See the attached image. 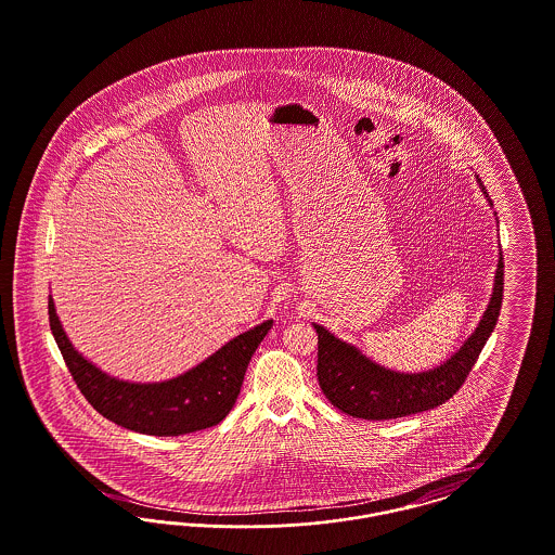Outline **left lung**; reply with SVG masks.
I'll use <instances>...</instances> for the list:
<instances>
[{
  "label": "left lung",
  "mask_w": 555,
  "mask_h": 555,
  "mask_svg": "<svg viewBox=\"0 0 555 555\" xmlns=\"http://www.w3.org/2000/svg\"><path fill=\"white\" fill-rule=\"evenodd\" d=\"M476 183L493 208V202L478 175ZM502 299L503 256L500 249L493 293L475 333L443 364L424 372L385 369L372 362L358 347L335 337L324 326L314 324L318 333V383L322 393L344 414L364 421L401 418L446 403L462 387L468 372L475 366L480 349L491 337L500 318Z\"/></svg>",
  "instance_id": "obj_1"
}]
</instances>
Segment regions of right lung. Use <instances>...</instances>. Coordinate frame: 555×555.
I'll return each mask as SVG.
<instances>
[{
	"mask_svg": "<svg viewBox=\"0 0 555 555\" xmlns=\"http://www.w3.org/2000/svg\"><path fill=\"white\" fill-rule=\"evenodd\" d=\"M50 326L80 393L118 426L154 437H179L227 418L237 401L247 364L272 320L245 331L183 374L159 383L122 380L89 362L70 344L50 295Z\"/></svg>",
	"mask_w": 555,
	"mask_h": 555,
	"instance_id": "obj_1",
	"label": "right lung"
}]
</instances>
